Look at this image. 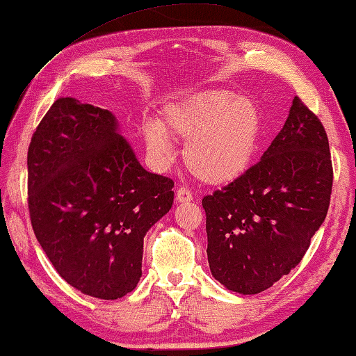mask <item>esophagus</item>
Returning <instances> with one entry per match:
<instances>
[{
    "label": "esophagus",
    "instance_id": "obj_1",
    "mask_svg": "<svg viewBox=\"0 0 356 356\" xmlns=\"http://www.w3.org/2000/svg\"><path fill=\"white\" fill-rule=\"evenodd\" d=\"M176 200L177 202H188L193 200V193L187 187H179L176 191Z\"/></svg>",
    "mask_w": 356,
    "mask_h": 356
}]
</instances>
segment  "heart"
Returning <instances> with one entry per match:
<instances>
[{
	"label": "heart",
	"instance_id": "obj_1",
	"mask_svg": "<svg viewBox=\"0 0 356 356\" xmlns=\"http://www.w3.org/2000/svg\"><path fill=\"white\" fill-rule=\"evenodd\" d=\"M263 115L255 101L225 88L188 95L163 111L161 125L147 122L144 140L152 154L168 158L172 138L187 140L184 161L204 184L223 185L249 171L259 147Z\"/></svg>",
	"mask_w": 356,
	"mask_h": 356
}]
</instances>
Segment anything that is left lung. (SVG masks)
Segmentation results:
<instances>
[{
  "label": "left lung",
  "mask_w": 356,
  "mask_h": 356,
  "mask_svg": "<svg viewBox=\"0 0 356 356\" xmlns=\"http://www.w3.org/2000/svg\"><path fill=\"white\" fill-rule=\"evenodd\" d=\"M328 136L295 97L284 128L244 176L202 198L207 261L228 290L257 295L296 268L326 217Z\"/></svg>",
  "instance_id": "left-lung-1"
}]
</instances>
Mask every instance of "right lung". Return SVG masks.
<instances>
[{"mask_svg":"<svg viewBox=\"0 0 356 356\" xmlns=\"http://www.w3.org/2000/svg\"><path fill=\"white\" fill-rule=\"evenodd\" d=\"M28 211L61 277L117 300L143 275L144 236L174 201L172 179L139 165L107 109L58 98L28 147Z\"/></svg>","mask_w":356,"mask_h":356,"instance_id":"add662e5","label":"right lung"}]
</instances>
